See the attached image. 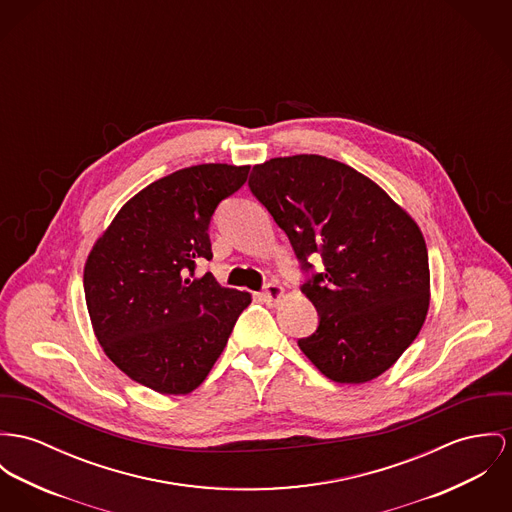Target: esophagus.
Segmentation results:
<instances>
[{
    "label": "esophagus",
    "instance_id": "1",
    "mask_svg": "<svg viewBox=\"0 0 512 512\" xmlns=\"http://www.w3.org/2000/svg\"><path fill=\"white\" fill-rule=\"evenodd\" d=\"M282 296H284V288H282L280 284H276V282H269V284L265 286L263 294H261V298H263L265 302H269V304H275Z\"/></svg>",
    "mask_w": 512,
    "mask_h": 512
}]
</instances>
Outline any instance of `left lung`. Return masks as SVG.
I'll list each match as a JSON object with an SVG mask.
<instances>
[{"instance_id": "left-lung-1", "label": "left lung", "mask_w": 512, "mask_h": 512, "mask_svg": "<svg viewBox=\"0 0 512 512\" xmlns=\"http://www.w3.org/2000/svg\"><path fill=\"white\" fill-rule=\"evenodd\" d=\"M251 193L286 232L319 314L298 347L339 384H364L419 335L431 302L427 243L417 222L372 179L335 159L300 154L253 167Z\"/></svg>"}]
</instances>
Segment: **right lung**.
Wrapping results in <instances>:
<instances>
[{
    "label": "right lung",
    "instance_id": "add662e5",
    "mask_svg": "<svg viewBox=\"0 0 512 512\" xmlns=\"http://www.w3.org/2000/svg\"><path fill=\"white\" fill-rule=\"evenodd\" d=\"M249 165L202 163L130 198L95 241L83 269L93 333L128 378L163 395L197 390L224 351L249 292L210 273L216 206L247 181Z\"/></svg>",
    "mask_w": 512,
    "mask_h": 512
}]
</instances>
